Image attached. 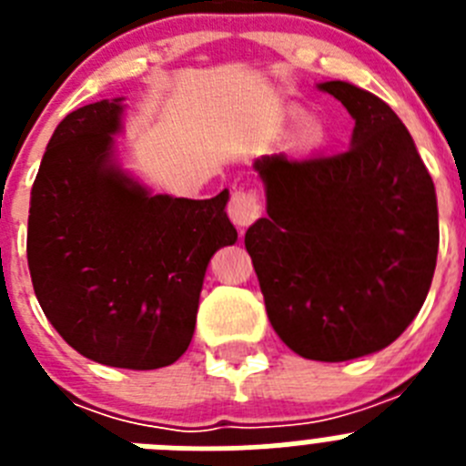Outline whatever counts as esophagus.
Here are the masks:
<instances>
[{
	"mask_svg": "<svg viewBox=\"0 0 466 466\" xmlns=\"http://www.w3.org/2000/svg\"><path fill=\"white\" fill-rule=\"evenodd\" d=\"M261 214V203L254 191H236L228 200V217L238 228H247L258 219Z\"/></svg>",
	"mask_w": 466,
	"mask_h": 466,
	"instance_id": "34e87169",
	"label": "esophagus"
}]
</instances>
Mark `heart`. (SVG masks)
<instances>
[{"label": "heart", "mask_w": 466, "mask_h": 466, "mask_svg": "<svg viewBox=\"0 0 466 466\" xmlns=\"http://www.w3.org/2000/svg\"><path fill=\"white\" fill-rule=\"evenodd\" d=\"M284 118H287V123H291V126H296V123H300L303 118H306V111L300 109V106H289V109L284 111ZM324 142V126L319 121H308L303 123V127L299 130V135H296V149L300 151V154H308V151H315L317 147H322Z\"/></svg>", "instance_id": "heart-1"}]
</instances>
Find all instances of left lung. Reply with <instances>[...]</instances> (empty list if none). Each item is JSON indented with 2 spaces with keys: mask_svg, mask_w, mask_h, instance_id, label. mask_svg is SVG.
Returning a JSON list of instances; mask_svg holds the SVG:
<instances>
[{
  "mask_svg": "<svg viewBox=\"0 0 466 466\" xmlns=\"http://www.w3.org/2000/svg\"><path fill=\"white\" fill-rule=\"evenodd\" d=\"M355 130L336 156H261L266 217L245 233L266 312L296 355L348 361L406 331L431 287L436 191L392 106L348 81H324Z\"/></svg>",
  "mask_w": 466,
  "mask_h": 466,
  "instance_id": "obj_1",
  "label": "left lung"
}]
</instances>
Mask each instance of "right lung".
<instances>
[{"label": "right lung", "instance_id": "obj_1", "mask_svg": "<svg viewBox=\"0 0 466 466\" xmlns=\"http://www.w3.org/2000/svg\"><path fill=\"white\" fill-rule=\"evenodd\" d=\"M123 97L56 127L30 198L27 263L41 310L79 355L116 369L175 364L196 329L205 270L238 240L228 191L151 193L118 163Z\"/></svg>", "mask_w": 466, "mask_h": 466}]
</instances>
